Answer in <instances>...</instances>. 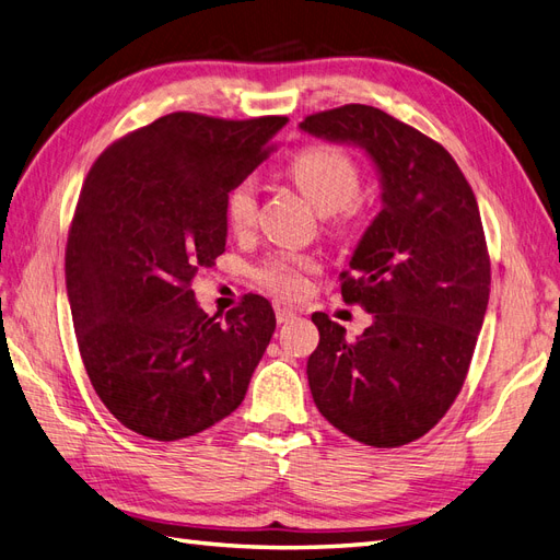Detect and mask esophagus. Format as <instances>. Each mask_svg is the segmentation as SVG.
Returning <instances> with one entry per match:
<instances>
[{
	"mask_svg": "<svg viewBox=\"0 0 560 560\" xmlns=\"http://www.w3.org/2000/svg\"><path fill=\"white\" fill-rule=\"evenodd\" d=\"M294 317H296V313L292 308H276V319L280 322V325H284V322H290Z\"/></svg>",
	"mask_w": 560,
	"mask_h": 560,
	"instance_id": "1",
	"label": "esophagus"
}]
</instances>
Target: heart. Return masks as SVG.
<instances>
[{"label": "heart", "mask_w": 560, "mask_h": 560, "mask_svg": "<svg viewBox=\"0 0 560 560\" xmlns=\"http://www.w3.org/2000/svg\"><path fill=\"white\" fill-rule=\"evenodd\" d=\"M287 173L296 182L322 212H336L343 222L358 214V198L362 186L360 165L350 154L334 144H308L290 159ZM259 189L252 177L238 179L224 196V217L235 233H247L257 222ZM317 261L308 254L282 252L254 270L266 292L280 299H299L308 290V273Z\"/></svg>", "instance_id": "1"}]
</instances>
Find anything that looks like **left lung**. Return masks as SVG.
I'll use <instances>...</instances> for the list:
<instances>
[{"instance_id":"8db88e82","label":"left lung","mask_w":560,"mask_h":560,"mask_svg":"<svg viewBox=\"0 0 560 560\" xmlns=\"http://www.w3.org/2000/svg\"><path fill=\"white\" fill-rule=\"evenodd\" d=\"M376 163L383 210L341 273L346 303L374 315L348 341L315 313L308 385L319 413L354 442L397 448L428 434L460 395L488 306L490 259L477 198L448 151L369 105L303 118Z\"/></svg>"}]
</instances>
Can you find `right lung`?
Returning a JSON list of instances; mask_svg holds the SVG:
<instances>
[{
  "instance_id": "1",
  "label": "right lung",
  "mask_w": 560,
  "mask_h": 560,
  "mask_svg": "<svg viewBox=\"0 0 560 560\" xmlns=\"http://www.w3.org/2000/svg\"><path fill=\"white\" fill-rule=\"evenodd\" d=\"M284 124L167 114L107 147L83 182L67 296L91 385L128 430L177 442L245 399L276 313L245 294L210 317L191 280L224 252L226 191L266 161Z\"/></svg>"
}]
</instances>
